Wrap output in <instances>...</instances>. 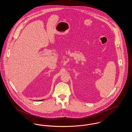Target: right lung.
<instances>
[{
  "instance_id": "obj_1",
  "label": "right lung",
  "mask_w": 132,
  "mask_h": 132,
  "mask_svg": "<svg viewBox=\"0 0 132 132\" xmlns=\"http://www.w3.org/2000/svg\"><path fill=\"white\" fill-rule=\"evenodd\" d=\"M43 101V100H41V101H40H40Z\"/></svg>"
}]
</instances>
